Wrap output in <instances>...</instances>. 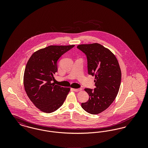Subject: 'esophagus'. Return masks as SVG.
I'll use <instances>...</instances> for the list:
<instances>
[{
  "label": "esophagus",
  "instance_id": "34e87169",
  "mask_svg": "<svg viewBox=\"0 0 148 148\" xmlns=\"http://www.w3.org/2000/svg\"><path fill=\"white\" fill-rule=\"evenodd\" d=\"M74 92H78L82 90V89H73Z\"/></svg>",
  "mask_w": 148,
  "mask_h": 148
}]
</instances>
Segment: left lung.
Listing matches in <instances>:
<instances>
[{
  "instance_id": "obj_1",
  "label": "left lung",
  "mask_w": 148,
  "mask_h": 148,
  "mask_svg": "<svg viewBox=\"0 0 148 148\" xmlns=\"http://www.w3.org/2000/svg\"><path fill=\"white\" fill-rule=\"evenodd\" d=\"M77 48L85 54L88 74L95 76L94 90L85 88L89 99L82 103L88 113L98 114L110 106L119 92L121 72L118 61L113 53L98 43L80 44Z\"/></svg>"
}]
</instances>
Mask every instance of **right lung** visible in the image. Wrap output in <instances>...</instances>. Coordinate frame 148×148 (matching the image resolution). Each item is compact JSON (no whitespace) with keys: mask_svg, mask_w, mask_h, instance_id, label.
I'll use <instances>...</instances> for the list:
<instances>
[{"mask_svg":"<svg viewBox=\"0 0 148 148\" xmlns=\"http://www.w3.org/2000/svg\"><path fill=\"white\" fill-rule=\"evenodd\" d=\"M75 45H50L34 52L27 62L23 83L34 106L42 112H55L63 105L70 88L51 83L58 71L57 61Z\"/></svg>","mask_w":148,"mask_h":148,"instance_id":"right-lung-1","label":"right lung"}]
</instances>
